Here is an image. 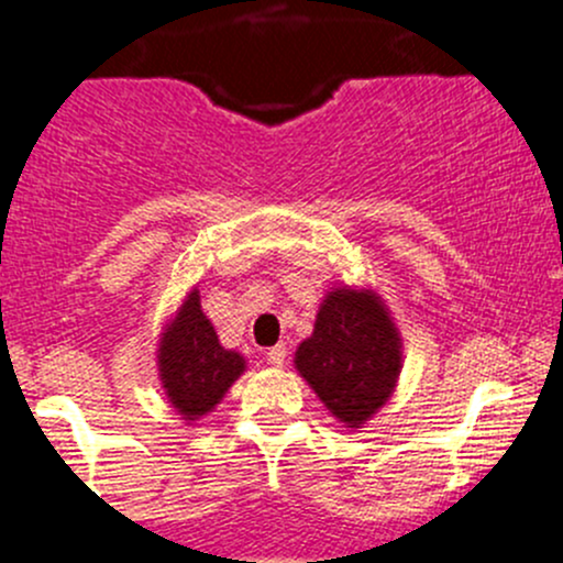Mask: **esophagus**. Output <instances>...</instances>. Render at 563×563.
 <instances>
[{
    "label": "esophagus",
    "instance_id": "obj_1",
    "mask_svg": "<svg viewBox=\"0 0 563 563\" xmlns=\"http://www.w3.org/2000/svg\"><path fill=\"white\" fill-rule=\"evenodd\" d=\"M286 354H288L286 345L280 343V345H275V349L266 351V362H269L272 367H283V365H286Z\"/></svg>",
    "mask_w": 563,
    "mask_h": 563
}]
</instances>
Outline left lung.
<instances>
[{
	"label": "left lung",
	"instance_id": "left-lung-1",
	"mask_svg": "<svg viewBox=\"0 0 563 563\" xmlns=\"http://www.w3.org/2000/svg\"><path fill=\"white\" fill-rule=\"evenodd\" d=\"M294 367L343 428H365L402 373V334L382 294L349 283L329 288L313 334L294 351Z\"/></svg>",
	"mask_w": 563,
	"mask_h": 563
}]
</instances>
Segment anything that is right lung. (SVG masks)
<instances>
[{"mask_svg":"<svg viewBox=\"0 0 563 563\" xmlns=\"http://www.w3.org/2000/svg\"><path fill=\"white\" fill-rule=\"evenodd\" d=\"M155 365L163 395L185 424L212 413L225 391L247 371L245 356L220 343L201 308L198 286L185 291L172 316L163 321Z\"/></svg>","mask_w":563,"mask_h":563,"instance_id":"1","label":"right lung"}]
</instances>
